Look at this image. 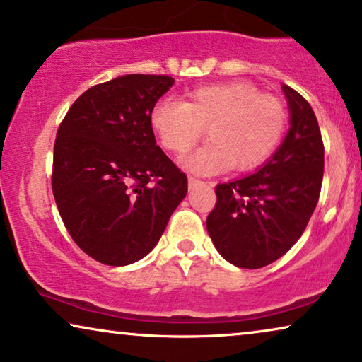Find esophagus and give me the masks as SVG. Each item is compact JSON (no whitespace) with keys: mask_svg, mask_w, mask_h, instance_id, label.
Masks as SVG:
<instances>
[{"mask_svg":"<svg viewBox=\"0 0 362 362\" xmlns=\"http://www.w3.org/2000/svg\"><path fill=\"white\" fill-rule=\"evenodd\" d=\"M200 184H204V182L200 180V178H197V177H189V189H195L197 185H200Z\"/></svg>","mask_w":362,"mask_h":362,"instance_id":"esophagus-1","label":"esophagus"}]
</instances>
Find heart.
Listing matches in <instances>:
<instances>
[{
    "label": "heart",
    "instance_id": "b5f03b06",
    "mask_svg": "<svg viewBox=\"0 0 362 362\" xmlns=\"http://www.w3.org/2000/svg\"><path fill=\"white\" fill-rule=\"evenodd\" d=\"M151 124L162 147L173 153L190 151L206 129L211 142L184 160L190 170L215 173L231 165L252 170L281 144L288 110L276 95L262 94L252 83L231 81L192 89L185 103L158 100Z\"/></svg>",
    "mask_w": 362,
    "mask_h": 362
}]
</instances>
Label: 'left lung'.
Segmentation results:
<instances>
[{
    "label": "left lung",
    "mask_w": 362,
    "mask_h": 362,
    "mask_svg": "<svg viewBox=\"0 0 362 362\" xmlns=\"http://www.w3.org/2000/svg\"><path fill=\"white\" fill-rule=\"evenodd\" d=\"M291 129L257 173L215 187L206 230L226 262L257 269L276 262L305 231L321 194L325 146L311 105L283 86Z\"/></svg>",
    "instance_id": "8db88e82"
}]
</instances>
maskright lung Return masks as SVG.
I'll use <instances>...</instances> for the list:
<instances>
[{"mask_svg": "<svg viewBox=\"0 0 362 362\" xmlns=\"http://www.w3.org/2000/svg\"><path fill=\"white\" fill-rule=\"evenodd\" d=\"M173 77L127 74L95 84L59 124L52 194L66 230L95 262L124 267L146 257L189 189L156 144L151 112Z\"/></svg>", "mask_w": 362, "mask_h": 362, "instance_id": "add662e5", "label": "right lung"}]
</instances>
